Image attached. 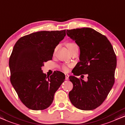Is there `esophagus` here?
Listing matches in <instances>:
<instances>
[{
    "instance_id": "esophagus-1",
    "label": "esophagus",
    "mask_w": 125,
    "mask_h": 125,
    "mask_svg": "<svg viewBox=\"0 0 125 125\" xmlns=\"http://www.w3.org/2000/svg\"><path fill=\"white\" fill-rule=\"evenodd\" d=\"M65 79L66 80H68L69 79V75L68 74H65Z\"/></svg>"
}]
</instances>
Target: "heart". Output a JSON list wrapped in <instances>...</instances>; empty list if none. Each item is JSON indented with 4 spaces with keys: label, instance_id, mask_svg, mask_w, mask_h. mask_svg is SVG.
I'll return each mask as SVG.
<instances>
[{
    "label": "heart",
    "instance_id": "b5f03b06",
    "mask_svg": "<svg viewBox=\"0 0 125 125\" xmlns=\"http://www.w3.org/2000/svg\"><path fill=\"white\" fill-rule=\"evenodd\" d=\"M75 45H76V44H74V43H68V44H67V46H68V48H69L71 47H72V46H75ZM62 70H64V71H65V72H67V71H68V66H66V65H64V66H62Z\"/></svg>",
    "mask_w": 125,
    "mask_h": 125
}]
</instances>
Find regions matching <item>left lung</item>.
<instances>
[{"instance_id": "obj_1", "label": "left lung", "mask_w": 125, "mask_h": 125, "mask_svg": "<svg viewBox=\"0 0 125 125\" xmlns=\"http://www.w3.org/2000/svg\"><path fill=\"white\" fill-rule=\"evenodd\" d=\"M66 34L80 50V61L73 72L74 76L69 77L73 84L69 99L78 109H95L105 100L115 83L116 56L107 38L93 29L66 30ZM81 74H87L88 81L75 77Z\"/></svg>"}]
</instances>
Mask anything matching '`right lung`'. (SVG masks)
<instances>
[{
    "instance_id": "add662e5",
    "label": "right lung",
    "mask_w": 125,
    "mask_h": 125,
    "mask_svg": "<svg viewBox=\"0 0 125 125\" xmlns=\"http://www.w3.org/2000/svg\"><path fill=\"white\" fill-rule=\"evenodd\" d=\"M66 35V30L41 31L23 36L14 44L9 61L10 82L20 99L34 111L46 109L65 76L57 71L43 73L44 62L52 60L55 48Z\"/></svg>"
}]
</instances>
